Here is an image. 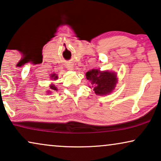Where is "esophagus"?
I'll use <instances>...</instances> for the list:
<instances>
[{
    "instance_id": "1",
    "label": "esophagus",
    "mask_w": 161,
    "mask_h": 161,
    "mask_svg": "<svg viewBox=\"0 0 161 161\" xmlns=\"http://www.w3.org/2000/svg\"><path fill=\"white\" fill-rule=\"evenodd\" d=\"M67 68H68V69L70 70H71L74 69V68H73V66L72 65H68Z\"/></svg>"
}]
</instances>
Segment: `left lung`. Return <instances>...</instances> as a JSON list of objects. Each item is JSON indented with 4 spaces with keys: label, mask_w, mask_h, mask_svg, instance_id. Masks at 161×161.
<instances>
[{
    "label": "left lung",
    "mask_w": 161,
    "mask_h": 161,
    "mask_svg": "<svg viewBox=\"0 0 161 161\" xmlns=\"http://www.w3.org/2000/svg\"><path fill=\"white\" fill-rule=\"evenodd\" d=\"M86 78L91 82L95 93L99 96L110 94L118 82L117 74L115 72L100 71L98 69H92L87 72Z\"/></svg>",
    "instance_id": "8db88e82"
}]
</instances>
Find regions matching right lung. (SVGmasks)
<instances>
[{
	"mask_svg": "<svg viewBox=\"0 0 161 161\" xmlns=\"http://www.w3.org/2000/svg\"><path fill=\"white\" fill-rule=\"evenodd\" d=\"M51 79H53V80H56V79H58V76H57V75H56V74H53L51 75ZM57 91V87H55V85H53V84H51L50 85V91H47V93H50V92H53V91Z\"/></svg>",
	"mask_w": 161,
	"mask_h": 161,
	"instance_id": "1",
	"label": "right lung"
}]
</instances>
